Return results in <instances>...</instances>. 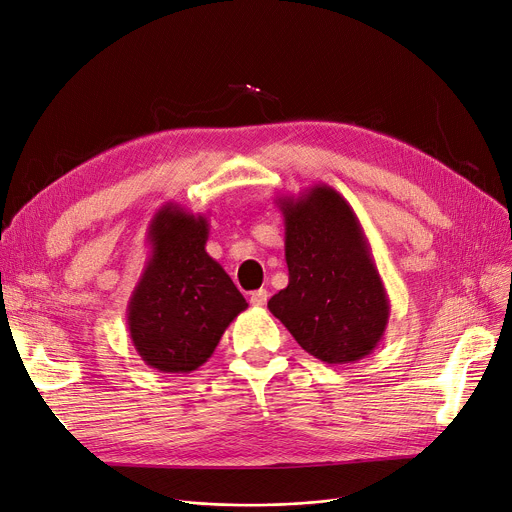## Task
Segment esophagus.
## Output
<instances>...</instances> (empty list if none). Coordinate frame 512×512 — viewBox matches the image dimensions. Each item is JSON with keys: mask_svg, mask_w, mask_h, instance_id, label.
Segmentation results:
<instances>
[{"mask_svg": "<svg viewBox=\"0 0 512 512\" xmlns=\"http://www.w3.org/2000/svg\"><path fill=\"white\" fill-rule=\"evenodd\" d=\"M267 299H270V294H267L265 288H259V290L251 292V299L249 301H251L253 307H263L267 303Z\"/></svg>", "mask_w": 512, "mask_h": 512, "instance_id": "1", "label": "esophagus"}]
</instances>
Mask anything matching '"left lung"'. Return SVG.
I'll return each instance as SVG.
<instances>
[{"label":"left lung","instance_id":"1","mask_svg":"<svg viewBox=\"0 0 512 512\" xmlns=\"http://www.w3.org/2000/svg\"><path fill=\"white\" fill-rule=\"evenodd\" d=\"M276 203L284 215L288 286L267 309L315 359H365L386 332L390 301L353 207L328 184Z\"/></svg>","mask_w":512,"mask_h":512}]
</instances>
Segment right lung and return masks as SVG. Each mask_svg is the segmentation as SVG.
<instances>
[{"label": "right lung", "mask_w": 512, "mask_h": 512, "mask_svg": "<svg viewBox=\"0 0 512 512\" xmlns=\"http://www.w3.org/2000/svg\"><path fill=\"white\" fill-rule=\"evenodd\" d=\"M203 213L166 203L149 224L151 255L126 311L139 357L161 373H191L215 351L249 303L224 267L207 255Z\"/></svg>", "instance_id": "1"}]
</instances>
